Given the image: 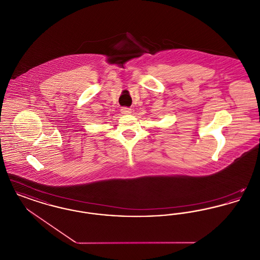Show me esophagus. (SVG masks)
<instances>
[{
    "label": "esophagus",
    "instance_id": "34e87169",
    "mask_svg": "<svg viewBox=\"0 0 260 260\" xmlns=\"http://www.w3.org/2000/svg\"><path fill=\"white\" fill-rule=\"evenodd\" d=\"M121 112H122V114L127 115V114H131V113H132V109L128 108V107H123V108L121 109Z\"/></svg>",
    "mask_w": 260,
    "mask_h": 260
}]
</instances>
